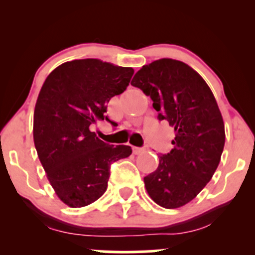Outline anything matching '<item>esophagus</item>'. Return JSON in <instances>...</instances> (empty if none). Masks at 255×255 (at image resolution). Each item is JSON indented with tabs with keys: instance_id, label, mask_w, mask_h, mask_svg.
Returning a JSON list of instances; mask_svg holds the SVG:
<instances>
[{
	"instance_id": "34e87169",
	"label": "esophagus",
	"mask_w": 255,
	"mask_h": 255,
	"mask_svg": "<svg viewBox=\"0 0 255 255\" xmlns=\"http://www.w3.org/2000/svg\"><path fill=\"white\" fill-rule=\"evenodd\" d=\"M146 148L145 147H133V153L134 154H140L142 152H145Z\"/></svg>"
}]
</instances>
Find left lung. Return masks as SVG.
<instances>
[{
    "mask_svg": "<svg viewBox=\"0 0 255 255\" xmlns=\"http://www.w3.org/2000/svg\"><path fill=\"white\" fill-rule=\"evenodd\" d=\"M130 84L150 96L158 120L175 130L174 148L159 156L144 182L154 203L177 209L197 197L221 162L225 131L218 104L200 74L172 58L142 66Z\"/></svg>",
    "mask_w": 255,
    "mask_h": 255,
    "instance_id": "left-lung-1",
    "label": "left lung"
}]
</instances>
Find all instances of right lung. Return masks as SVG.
<instances>
[{"label":"right lung","mask_w":255,"mask_h":255,"mask_svg":"<svg viewBox=\"0 0 255 255\" xmlns=\"http://www.w3.org/2000/svg\"><path fill=\"white\" fill-rule=\"evenodd\" d=\"M133 74L130 67L85 58L62 63L44 81L34 108V146L49 182L69 207L101 198L111 163L130 156V146L105 144L90 127L99 120L111 122L107 104Z\"/></svg>","instance_id":"right-lung-1"}]
</instances>
